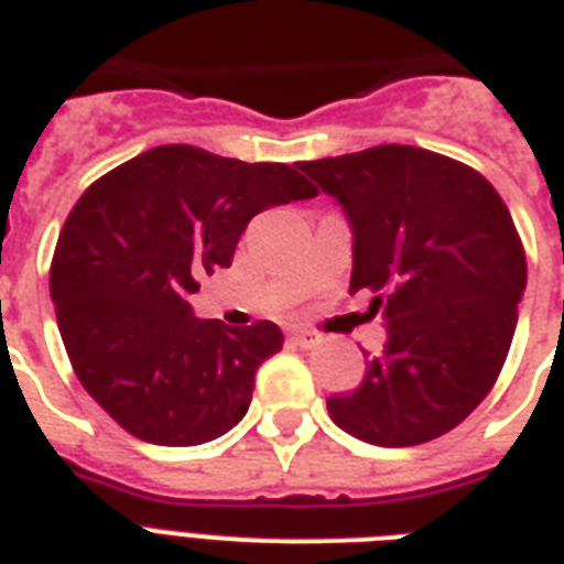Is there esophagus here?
Segmentation results:
<instances>
[{
    "mask_svg": "<svg viewBox=\"0 0 564 564\" xmlns=\"http://www.w3.org/2000/svg\"><path fill=\"white\" fill-rule=\"evenodd\" d=\"M290 339L299 345V348H304V351H313V348H318V343H322V339H318L316 334H310V330H295Z\"/></svg>",
    "mask_w": 564,
    "mask_h": 564,
    "instance_id": "34e87169",
    "label": "esophagus"
}]
</instances>
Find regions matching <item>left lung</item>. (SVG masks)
Segmentation results:
<instances>
[{"label": "left lung", "mask_w": 564, "mask_h": 564, "mask_svg": "<svg viewBox=\"0 0 564 564\" xmlns=\"http://www.w3.org/2000/svg\"><path fill=\"white\" fill-rule=\"evenodd\" d=\"M299 166L343 204L351 292H375L386 322L383 354L327 398L330 419L380 447L438 438L489 394L516 334L527 257L507 204L480 172L415 145Z\"/></svg>", "instance_id": "1"}]
</instances>
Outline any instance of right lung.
<instances>
[{
    "mask_svg": "<svg viewBox=\"0 0 564 564\" xmlns=\"http://www.w3.org/2000/svg\"><path fill=\"white\" fill-rule=\"evenodd\" d=\"M318 189L286 163L158 145L84 189L57 237L48 292L90 398L152 445H202L242 421L274 322L195 318L198 278L234 260L260 210Z\"/></svg>",
    "mask_w": 564,
    "mask_h": 564,
    "instance_id": "obj_1",
    "label": "right lung"
}]
</instances>
